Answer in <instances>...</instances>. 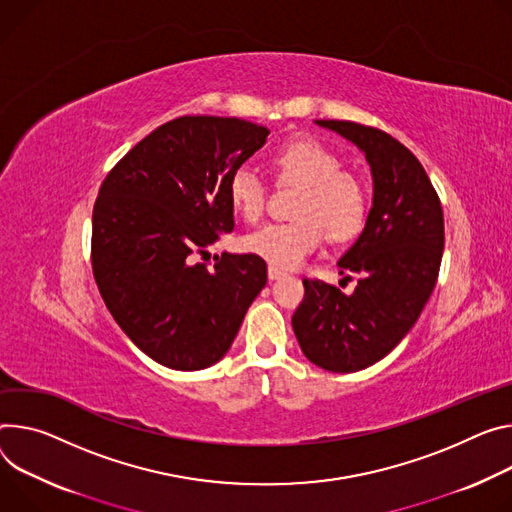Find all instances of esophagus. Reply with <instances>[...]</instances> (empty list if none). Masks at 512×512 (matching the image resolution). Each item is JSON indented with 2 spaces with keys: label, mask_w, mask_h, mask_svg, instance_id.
I'll return each mask as SVG.
<instances>
[{
  "label": "esophagus",
  "mask_w": 512,
  "mask_h": 512,
  "mask_svg": "<svg viewBox=\"0 0 512 512\" xmlns=\"http://www.w3.org/2000/svg\"><path fill=\"white\" fill-rule=\"evenodd\" d=\"M286 273L282 271V269H277V267H273V265H269L267 267V277L269 280H280V277H284Z\"/></svg>",
  "instance_id": "1"
}]
</instances>
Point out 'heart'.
<instances>
[{
    "label": "heart",
    "mask_w": 512,
    "mask_h": 512,
    "mask_svg": "<svg viewBox=\"0 0 512 512\" xmlns=\"http://www.w3.org/2000/svg\"><path fill=\"white\" fill-rule=\"evenodd\" d=\"M271 167L280 181L302 185L296 220L267 222L243 239V247L275 267H296L322 241L353 237L363 224L365 192L343 171V161L310 136H294L271 153ZM228 198L245 220L255 222L265 208L267 188L253 167H239L228 179Z\"/></svg>",
    "instance_id": "b5f03b06"
}]
</instances>
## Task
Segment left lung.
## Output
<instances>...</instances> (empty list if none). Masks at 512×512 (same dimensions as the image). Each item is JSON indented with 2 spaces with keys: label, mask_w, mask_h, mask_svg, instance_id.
Instances as JSON below:
<instances>
[{
  "label": "left lung",
  "mask_w": 512,
  "mask_h": 512,
  "mask_svg": "<svg viewBox=\"0 0 512 512\" xmlns=\"http://www.w3.org/2000/svg\"><path fill=\"white\" fill-rule=\"evenodd\" d=\"M314 124L365 155L374 198L361 235L337 261L341 273H359L355 292L304 280L292 327L308 361L351 374L386 357L421 316L443 257V210L427 171L396 138L345 120Z\"/></svg>",
  "instance_id": "obj_1"
}]
</instances>
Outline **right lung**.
Here are the masks:
<instances>
[{"label": "right lung", "instance_id": "right-lung-1", "mask_svg": "<svg viewBox=\"0 0 512 512\" xmlns=\"http://www.w3.org/2000/svg\"><path fill=\"white\" fill-rule=\"evenodd\" d=\"M265 126L181 116L155 128L104 179L91 216V267L128 339L157 363L220 361L267 284L257 255L202 261L235 228L228 179L265 145Z\"/></svg>", "mask_w": 512, "mask_h": 512}]
</instances>
